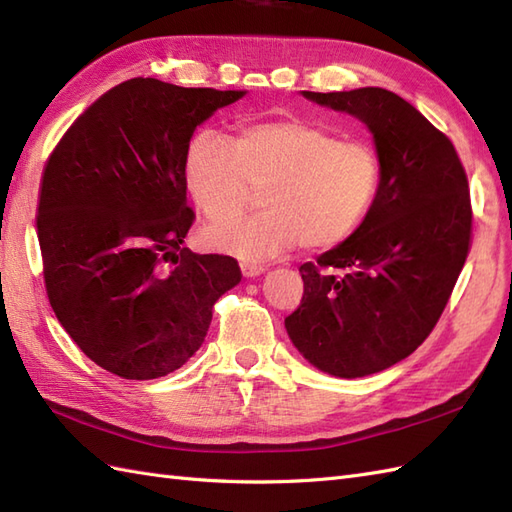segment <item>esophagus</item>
Returning <instances> with one entry per match:
<instances>
[{"mask_svg": "<svg viewBox=\"0 0 512 512\" xmlns=\"http://www.w3.org/2000/svg\"><path fill=\"white\" fill-rule=\"evenodd\" d=\"M240 268H242V275L248 277V279L259 277L261 272L266 270V266H264V264H257V261H242Z\"/></svg>", "mask_w": 512, "mask_h": 512, "instance_id": "1", "label": "esophagus"}]
</instances>
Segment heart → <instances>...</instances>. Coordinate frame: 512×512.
I'll use <instances>...</instances> for the list:
<instances>
[{"instance_id":"b5f03b06","label":"heart","mask_w":512,"mask_h":512,"mask_svg":"<svg viewBox=\"0 0 512 512\" xmlns=\"http://www.w3.org/2000/svg\"><path fill=\"white\" fill-rule=\"evenodd\" d=\"M183 172L196 205L211 220L207 240L246 261L303 242L331 248L360 227L375 198L379 163L362 139L296 115L237 124L231 141L200 128L189 137ZM262 210L227 221L256 199Z\"/></svg>"}]
</instances>
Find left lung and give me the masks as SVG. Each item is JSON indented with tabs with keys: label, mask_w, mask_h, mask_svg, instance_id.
Segmentation results:
<instances>
[{
	"label": "left lung",
	"mask_w": 512,
	"mask_h": 512,
	"mask_svg": "<svg viewBox=\"0 0 512 512\" xmlns=\"http://www.w3.org/2000/svg\"><path fill=\"white\" fill-rule=\"evenodd\" d=\"M303 95L371 128L379 187L358 231L299 268L303 299L285 329L320 371L373 375L423 344L454 292L471 242L467 172L449 137L397 93Z\"/></svg>",
	"instance_id": "obj_1"
}]
</instances>
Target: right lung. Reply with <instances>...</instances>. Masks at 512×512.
I'll use <instances>...</instances> for the list:
<instances>
[{
  "mask_svg": "<svg viewBox=\"0 0 512 512\" xmlns=\"http://www.w3.org/2000/svg\"><path fill=\"white\" fill-rule=\"evenodd\" d=\"M244 91L130 78L69 126L47 159L37 233L47 299L82 353L124 379H157L200 349L237 259L183 244V157L196 126Z\"/></svg>",
  "mask_w": 512,
  "mask_h": 512,
  "instance_id": "1",
  "label": "right lung"
}]
</instances>
